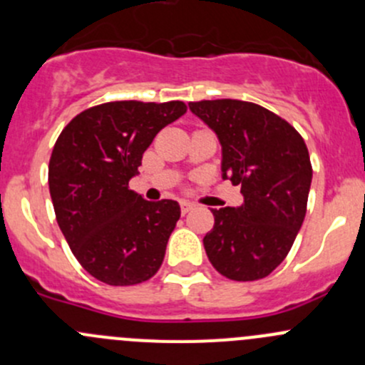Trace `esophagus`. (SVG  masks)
<instances>
[{
    "label": "esophagus",
    "mask_w": 365,
    "mask_h": 365,
    "mask_svg": "<svg viewBox=\"0 0 365 365\" xmlns=\"http://www.w3.org/2000/svg\"><path fill=\"white\" fill-rule=\"evenodd\" d=\"M192 208H194V205L190 203V201H182V203H180V210H182L183 215H185V213H189Z\"/></svg>",
    "instance_id": "34e87169"
}]
</instances>
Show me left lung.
Segmentation results:
<instances>
[{"label": "left lung", "mask_w": 365, "mask_h": 365, "mask_svg": "<svg viewBox=\"0 0 365 365\" xmlns=\"http://www.w3.org/2000/svg\"><path fill=\"white\" fill-rule=\"evenodd\" d=\"M189 109L215 132L224 180L242 185L244 203L212 210L203 245L210 263L231 281H257L284 261L295 242L311 189L307 146L295 128L252 102L220 98Z\"/></svg>", "instance_id": "obj_1"}]
</instances>
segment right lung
Listing matches in <instances>:
<instances>
[{"mask_svg":"<svg viewBox=\"0 0 365 365\" xmlns=\"http://www.w3.org/2000/svg\"><path fill=\"white\" fill-rule=\"evenodd\" d=\"M183 102L121 101L77 114L49 160V192L58 226L84 270L109 286L148 281L164 261L180 219L173 200L146 201L128 189L143 153Z\"/></svg>","mask_w":365,"mask_h":365,"instance_id":"1","label":"right lung"}]
</instances>
